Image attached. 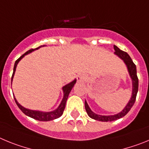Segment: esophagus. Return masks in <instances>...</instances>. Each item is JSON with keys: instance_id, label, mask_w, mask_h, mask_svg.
Segmentation results:
<instances>
[{"instance_id": "esophagus-1", "label": "esophagus", "mask_w": 149, "mask_h": 149, "mask_svg": "<svg viewBox=\"0 0 149 149\" xmlns=\"http://www.w3.org/2000/svg\"><path fill=\"white\" fill-rule=\"evenodd\" d=\"M77 80H78L79 82H84V80H85V77L84 75H79L77 77Z\"/></svg>"}]
</instances>
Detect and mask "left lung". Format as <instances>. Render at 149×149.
Here are the masks:
<instances>
[{"label":"left lung","instance_id":"1","mask_svg":"<svg viewBox=\"0 0 149 149\" xmlns=\"http://www.w3.org/2000/svg\"><path fill=\"white\" fill-rule=\"evenodd\" d=\"M113 47L114 50H115L114 54H116L118 56H119V57L123 60L124 63H125L126 66H127V71H128L129 75H130L131 80H132V95H131V99L128 101L127 104L126 105L125 107L123 109L122 111H121L119 113L116 114V115L112 116H101L95 113H93V112L91 110V109L89 108V105H88L87 102L85 101V109H86V113H87L88 116H89L90 118H92V119H95V120L98 121H101V122H112V121L117 120V119H120V118H122V117L125 116L130 111V110H131V107H133L134 104L135 103V101H136V94H137L138 92L139 81H138V77L137 75H136V65L134 64L133 60H131V58L130 57V56H129L126 52L119 49L117 46L114 45Z\"/></svg>","mask_w":149,"mask_h":149}]
</instances>
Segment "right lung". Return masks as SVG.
I'll list each match as a JSON object with an SVG mask.
<instances>
[{
  "label": "right lung",
  "mask_w": 149,
  "mask_h": 149,
  "mask_svg": "<svg viewBox=\"0 0 149 149\" xmlns=\"http://www.w3.org/2000/svg\"><path fill=\"white\" fill-rule=\"evenodd\" d=\"M44 46V45H43ZM42 45L38 47V48H35V49H30L29 51H27L26 53L24 54L22 56H21L18 60L15 61V65H14V68H13V76H12V80L11 81H13V78L14 77V74H15V69H16V66L18 65V62L20 61L22 58H23L24 56H25V55L28 54L29 53H31L32 51H35V50H37L39 49V48H41ZM76 83V79L75 80H74L73 81H72L71 83L68 84L67 85L64 86L63 87V93H64V95H63V98L62 100L61 103L59 105V107H57V109H56L54 111H51V112H42V111H37V110H29V109L25 108V107H22L20 104H18V102L17 101V100L15 99V98H14L15 99V103H16L17 106L19 107L21 110L24 113L27 115V116H30L33 119H36V120H39V121H42V122H47V121H51V120H54V119H56L59 117L61 116L63 113V111H64V109L65 107V104H66V101H67V98L68 97V95L70 93L71 90L73 88L74 85Z\"/></svg>",
  "instance_id": "obj_1"
}]
</instances>
